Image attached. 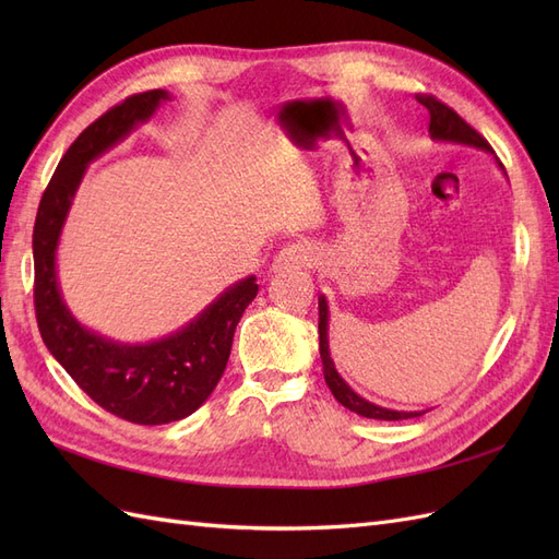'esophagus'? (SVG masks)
<instances>
[{
	"label": "esophagus",
	"instance_id": "obj_1",
	"mask_svg": "<svg viewBox=\"0 0 559 559\" xmlns=\"http://www.w3.org/2000/svg\"><path fill=\"white\" fill-rule=\"evenodd\" d=\"M319 259L317 247L308 240L302 242H294L289 247H284L275 261H273V270L275 273H282V270H300V267H312Z\"/></svg>",
	"mask_w": 559,
	"mask_h": 559
}]
</instances>
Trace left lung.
<instances>
[{
	"label": "left lung",
	"instance_id": "8db88e82",
	"mask_svg": "<svg viewBox=\"0 0 559 559\" xmlns=\"http://www.w3.org/2000/svg\"><path fill=\"white\" fill-rule=\"evenodd\" d=\"M419 105H425L429 109V134L431 140L436 142H445V144H462V146H473V148H480L485 154H492L495 151L492 146L487 144L485 138L473 130L464 118L452 111L448 105L438 103L436 97L431 95H419L417 97ZM497 167L506 175L503 165L499 163V158L495 156ZM319 354H321V364H324V380L331 389V394L335 396L337 403H343L347 411L357 413L361 417L368 419H386V421H396V419H411V417H419L425 415L427 411H394V408H384V405H378L373 401H368L364 396H359L354 389L343 380V376L335 370V364L331 359V352H329V302L326 296H319Z\"/></svg>",
	"mask_w": 559,
	"mask_h": 559
}]
</instances>
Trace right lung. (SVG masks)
I'll return each mask as SVG.
<instances>
[{
	"label": "right lung",
	"instance_id": "add662e5",
	"mask_svg": "<svg viewBox=\"0 0 559 559\" xmlns=\"http://www.w3.org/2000/svg\"><path fill=\"white\" fill-rule=\"evenodd\" d=\"M167 99V91L132 95L83 130L50 177L32 233L35 310L44 345L99 408L151 427L189 417L210 399L226 370L235 326L259 294L257 277L230 284L170 335L121 343L83 326L67 308L58 280V245L88 165L146 123Z\"/></svg>",
	"mask_w": 559,
	"mask_h": 559
}]
</instances>
